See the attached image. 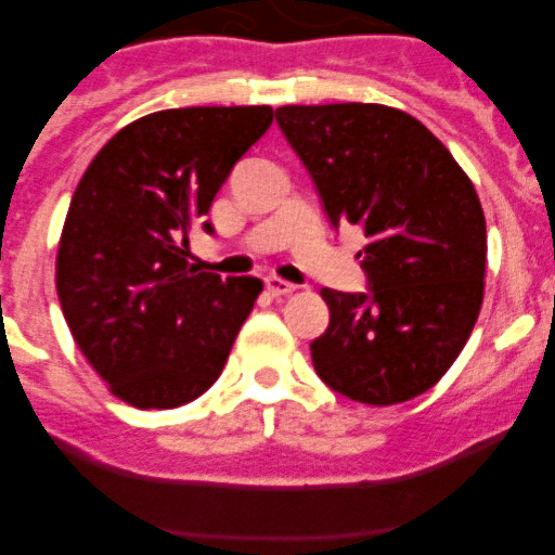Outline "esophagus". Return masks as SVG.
I'll return each mask as SVG.
<instances>
[{
	"label": "esophagus",
	"instance_id": "obj_1",
	"mask_svg": "<svg viewBox=\"0 0 555 555\" xmlns=\"http://www.w3.org/2000/svg\"><path fill=\"white\" fill-rule=\"evenodd\" d=\"M266 289L273 295V298H279V295H289V293H293L295 284L284 282V279H279V276H268L266 279Z\"/></svg>",
	"mask_w": 555,
	"mask_h": 555
}]
</instances>
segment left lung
<instances>
[{"instance_id": "obj_1", "label": "left lung", "mask_w": 555, "mask_h": 555, "mask_svg": "<svg viewBox=\"0 0 555 555\" xmlns=\"http://www.w3.org/2000/svg\"><path fill=\"white\" fill-rule=\"evenodd\" d=\"M330 225H360L367 293L322 289L319 378L349 400L395 405L453 365L483 304L486 217L446 144L384 104L279 106Z\"/></svg>"}]
</instances>
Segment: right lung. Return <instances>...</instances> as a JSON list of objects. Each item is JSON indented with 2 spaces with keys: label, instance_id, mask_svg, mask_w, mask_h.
<instances>
[{
  "label": "right lung",
  "instance_id": "right-lung-1",
  "mask_svg": "<svg viewBox=\"0 0 555 555\" xmlns=\"http://www.w3.org/2000/svg\"><path fill=\"white\" fill-rule=\"evenodd\" d=\"M271 106H184L120 128L66 211L55 289L77 346L133 408H179L220 378L262 282L190 266L188 233L268 131Z\"/></svg>",
  "mask_w": 555,
  "mask_h": 555
}]
</instances>
